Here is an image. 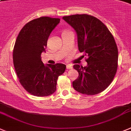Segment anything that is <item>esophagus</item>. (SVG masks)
<instances>
[{
	"label": "esophagus",
	"mask_w": 131,
	"mask_h": 131,
	"mask_svg": "<svg viewBox=\"0 0 131 131\" xmlns=\"http://www.w3.org/2000/svg\"><path fill=\"white\" fill-rule=\"evenodd\" d=\"M66 69H73V66H72V65H67V66H66Z\"/></svg>",
	"instance_id": "1"
}]
</instances>
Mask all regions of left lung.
I'll use <instances>...</instances> for the list:
<instances>
[{"label": "left lung", "instance_id": "1", "mask_svg": "<svg viewBox=\"0 0 131 131\" xmlns=\"http://www.w3.org/2000/svg\"><path fill=\"white\" fill-rule=\"evenodd\" d=\"M77 35L78 47L88 57L87 66H73L79 77L73 82L77 92L95 95L107 88L116 73L118 51L113 36L99 19L92 15H72L62 17Z\"/></svg>", "mask_w": 131, "mask_h": 131}]
</instances>
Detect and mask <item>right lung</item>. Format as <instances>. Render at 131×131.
Returning a JSON list of instances; mask_svg holds the SVG:
<instances>
[{"mask_svg": "<svg viewBox=\"0 0 131 131\" xmlns=\"http://www.w3.org/2000/svg\"><path fill=\"white\" fill-rule=\"evenodd\" d=\"M60 21L49 17L34 19L23 26L17 38L13 51L14 68L21 84L33 95L45 97L54 93L58 78L66 68L63 63L44 65L41 57Z\"/></svg>", "mask_w": 131, "mask_h": 131, "instance_id": "obj_1", "label": "right lung"}]
</instances>
